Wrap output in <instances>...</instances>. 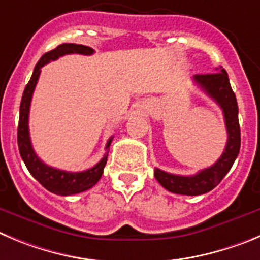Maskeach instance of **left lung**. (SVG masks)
<instances>
[{"label":"left lung","mask_w":260,"mask_h":260,"mask_svg":"<svg viewBox=\"0 0 260 260\" xmlns=\"http://www.w3.org/2000/svg\"><path fill=\"white\" fill-rule=\"evenodd\" d=\"M193 82L223 110L229 138L222 156L212 167L203 169L193 176H177L155 168V178L164 188L173 193L187 196L203 195L219 185V182L234 166L241 145L239 106L227 72L223 68H217V72L210 74H196Z\"/></svg>","instance_id":"8db88e82"}]
</instances>
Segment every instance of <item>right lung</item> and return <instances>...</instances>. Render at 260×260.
Returning <instances> with one entry per match:
<instances>
[{"label": "right lung", "mask_w": 260, "mask_h": 260, "mask_svg": "<svg viewBox=\"0 0 260 260\" xmlns=\"http://www.w3.org/2000/svg\"><path fill=\"white\" fill-rule=\"evenodd\" d=\"M94 51L93 48L83 45H75V43H62L56 48L48 51L40 59V61L36 65L33 74L30 77V81L26 84L24 89L23 97L20 103V115H19V125H18V146L20 151L21 159L25 163L29 173L35 177L41 185L48 190L50 192L56 193V195L68 196L74 195V193L83 192L89 190L96 185L99 179L103 176L104 168L108 161V152L103 156V159L93 166L92 168L83 172H67L60 171V169L52 168L47 166L37 156V154L33 150L30 142V136H29V109H30V101L33 92H35L36 84L41 74V68L43 65L48 64L50 61L57 60L60 56L69 55V53H81V55H92ZM113 137L109 138L105 149L110 146Z\"/></svg>", "instance_id": "1"}]
</instances>
